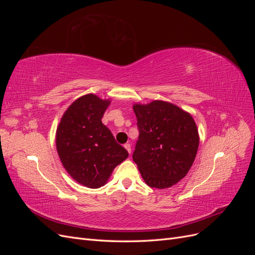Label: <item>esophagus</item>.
<instances>
[{
    "label": "esophagus",
    "mask_w": 255,
    "mask_h": 255,
    "mask_svg": "<svg viewBox=\"0 0 255 255\" xmlns=\"http://www.w3.org/2000/svg\"><path fill=\"white\" fill-rule=\"evenodd\" d=\"M125 148H126L127 151L130 154V144H129V143H126V144H125Z\"/></svg>",
    "instance_id": "obj_1"
}]
</instances>
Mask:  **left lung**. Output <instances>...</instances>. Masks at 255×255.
Wrapping results in <instances>:
<instances>
[{
	"label": "left lung",
	"mask_w": 255,
	"mask_h": 255,
	"mask_svg": "<svg viewBox=\"0 0 255 255\" xmlns=\"http://www.w3.org/2000/svg\"><path fill=\"white\" fill-rule=\"evenodd\" d=\"M133 109L139 132L133 160L150 187H171L187 174L197 155L196 123L188 113L164 101Z\"/></svg>",
	"instance_id": "obj_1"
}]
</instances>
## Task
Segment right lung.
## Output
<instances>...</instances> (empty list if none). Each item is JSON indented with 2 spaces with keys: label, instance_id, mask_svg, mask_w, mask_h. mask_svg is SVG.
I'll return each mask as SVG.
<instances>
[{
  "label": "right lung",
  "instance_id": "add662e5",
  "mask_svg": "<svg viewBox=\"0 0 255 255\" xmlns=\"http://www.w3.org/2000/svg\"><path fill=\"white\" fill-rule=\"evenodd\" d=\"M110 103L95 95L79 98L69 106L56 130L61 163L76 182L89 188L103 186L115 167L128 156L102 123Z\"/></svg>",
  "mask_w": 255,
  "mask_h": 255
}]
</instances>
